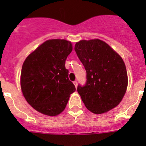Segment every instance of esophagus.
<instances>
[{"label": "esophagus", "mask_w": 146, "mask_h": 146, "mask_svg": "<svg viewBox=\"0 0 146 146\" xmlns=\"http://www.w3.org/2000/svg\"><path fill=\"white\" fill-rule=\"evenodd\" d=\"M73 84H74V85H75V87H76V88H77V86H78V82H77V81H74V82H73Z\"/></svg>", "instance_id": "1"}]
</instances>
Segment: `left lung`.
Listing matches in <instances>:
<instances>
[{"mask_svg":"<svg viewBox=\"0 0 146 146\" xmlns=\"http://www.w3.org/2000/svg\"><path fill=\"white\" fill-rule=\"evenodd\" d=\"M75 51L87 73L85 85L77 88L86 108L100 114L117 107L128 86L127 71L120 55L98 39L76 42Z\"/></svg>","mask_w":146,"mask_h":146,"instance_id":"left-lung-1","label":"left lung"}]
</instances>
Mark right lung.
<instances>
[{"instance_id": "right-lung-1", "label": "right lung", "mask_w": 146, "mask_h": 146, "mask_svg": "<svg viewBox=\"0 0 146 146\" xmlns=\"http://www.w3.org/2000/svg\"><path fill=\"white\" fill-rule=\"evenodd\" d=\"M72 50L70 41L48 39L25 60L20 75L21 90L28 104L39 112L50 117L58 115L76 91L65 67Z\"/></svg>"}]
</instances>
